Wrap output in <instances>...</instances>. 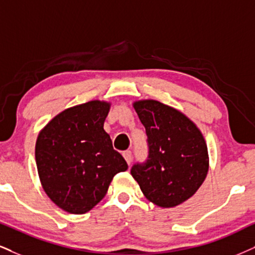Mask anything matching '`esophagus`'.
I'll return each instance as SVG.
<instances>
[{
	"label": "esophagus",
	"instance_id": "1",
	"mask_svg": "<svg viewBox=\"0 0 255 255\" xmlns=\"http://www.w3.org/2000/svg\"><path fill=\"white\" fill-rule=\"evenodd\" d=\"M123 156H124L125 161L128 162V164L130 165L131 162H132V152H131L130 150H127V151L123 152Z\"/></svg>",
	"mask_w": 255,
	"mask_h": 255
}]
</instances>
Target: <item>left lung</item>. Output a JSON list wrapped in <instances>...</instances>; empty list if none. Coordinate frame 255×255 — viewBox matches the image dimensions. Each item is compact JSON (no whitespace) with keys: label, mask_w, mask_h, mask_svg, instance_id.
<instances>
[{"label":"left lung","mask_w":255,"mask_h":255,"mask_svg":"<svg viewBox=\"0 0 255 255\" xmlns=\"http://www.w3.org/2000/svg\"><path fill=\"white\" fill-rule=\"evenodd\" d=\"M147 136V158L131 175L149 201L163 208L184 202L208 172V151L196 125L177 110L156 102L133 104Z\"/></svg>","instance_id":"8db88e82"}]
</instances>
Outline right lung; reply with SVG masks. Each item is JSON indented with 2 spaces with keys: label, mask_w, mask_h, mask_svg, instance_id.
<instances>
[{
  "label": "right lung",
  "mask_w": 255,
  "mask_h": 255,
  "mask_svg": "<svg viewBox=\"0 0 255 255\" xmlns=\"http://www.w3.org/2000/svg\"><path fill=\"white\" fill-rule=\"evenodd\" d=\"M110 104H81L55 116L39 133L35 159L40 181L56 206L72 214L89 212L108 193L128 163L104 130Z\"/></svg>",
  "instance_id": "obj_1"
}]
</instances>
